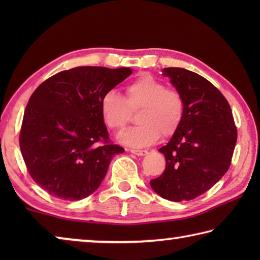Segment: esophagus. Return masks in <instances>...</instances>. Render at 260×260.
Listing matches in <instances>:
<instances>
[{
    "label": "esophagus",
    "instance_id": "obj_1",
    "mask_svg": "<svg viewBox=\"0 0 260 260\" xmlns=\"http://www.w3.org/2000/svg\"><path fill=\"white\" fill-rule=\"evenodd\" d=\"M132 153H134L136 156H146L148 151L147 150H138V149H131L129 150Z\"/></svg>",
    "mask_w": 260,
    "mask_h": 260
}]
</instances>
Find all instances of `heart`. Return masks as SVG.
<instances>
[{
  "label": "heart",
  "instance_id": "1",
  "mask_svg": "<svg viewBox=\"0 0 260 260\" xmlns=\"http://www.w3.org/2000/svg\"><path fill=\"white\" fill-rule=\"evenodd\" d=\"M125 100L116 90H110L101 100V114L109 128L121 132L129 121L131 110H139V126L125 132L119 140L133 148L147 147L159 135H172L181 124L184 111L183 100L177 90L149 74H143L126 88Z\"/></svg>",
  "mask_w": 260,
  "mask_h": 260
}]
</instances>
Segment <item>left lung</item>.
<instances>
[{
  "label": "left lung",
  "mask_w": 260,
  "mask_h": 260,
  "mask_svg": "<svg viewBox=\"0 0 260 260\" xmlns=\"http://www.w3.org/2000/svg\"><path fill=\"white\" fill-rule=\"evenodd\" d=\"M162 76L181 95L183 118L159 150L166 166L150 186L162 199H196L214 186L230 169L237 131L227 100L209 80L181 68L162 69Z\"/></svg>",
  "instance_id": "1"
}]
</instances>
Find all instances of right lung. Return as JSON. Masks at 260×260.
I'll return each instance as SVG.
<instances>
[{"label": "right lung", "instance_id": "right-lung-1", "mask_svg": "<svg viewBox=\"0 0 260 260\" xmlns=\"http://www.w3.org/2000/svg\"><path fill=\"white\" fill-rule=\"evenodd\" d=\"M132 72L74 68L47 79L30 96L20 150L30 177L48 193L65 201L86 199L102 183L113 156L125 151L109 142L100 104Z\"/></svg>", "mask_w": 260, "mask_h": 260}]
</instances>
